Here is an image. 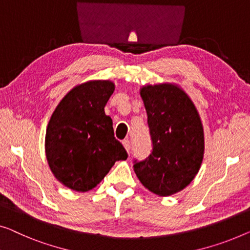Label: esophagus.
<instances>
[{"label":"esophagus","mask_w":250,"mask_h":250,"mask_svg":"<svg viewBox=\"0 0 250 250\" xmlns=\"http://www.w3.org/2000/svg\"><path fill=\"white\" fill-rule=\"evenodd\" d=\"M122 144H124L125 150L129 152L130 151V147H131V146H130V140L129 139H125L124 141H122Z\"/></svg>","instance_id":"obj_1"}]
</instances>
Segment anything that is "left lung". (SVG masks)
<instances>
[{
	"mask_svg": "<svg viewBox=\"0 0 250 250\" xmlns=\"http://www.w3.org/2000/svg\"><path fill=\"white\" fill-rule=\"evenodd\" d=\"M147 111L152 150L133 169L145 188L168 196L186 188L204 154L200 115L188 94L174 84L147 85L140 91Z\"/></svg>",
	"mask_w": 250,
	"mask_h": 250,
	"instance_id": "obj_1",
	"label": "left lung"
}]
</instances>
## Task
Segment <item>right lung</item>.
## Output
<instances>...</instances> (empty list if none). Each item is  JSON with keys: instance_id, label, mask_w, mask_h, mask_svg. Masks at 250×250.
<instances>
[{"instance_id": "1", "label": "right lung", "mask_w": 250, "mask_h": 250, "mask_svg": "<svg viewBox=\"0 0 250 250\" xmlns=\"http://www.w3.org/2000/svg\"><path fill=\"white\" fill-rule=\"evenodd\" d=\"M113 91L110 81L78 85L64 96L48 124V164L55 177L74 191L94 188L115 162L128 158L114 137L112 119L104 112Z\"/></svg>"}]
</instances>
